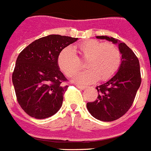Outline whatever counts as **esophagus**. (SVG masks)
Here are the masks:
<instances>
[{
  "label": "esophagus",
  "instance_id": "esophagus-1",
  "mask_svg": "<svg viewBox=\"0 0 151 151\" xmlns=\"http://www.w3.org/2000/svg\"><path fill=\"white\" fill-rule=\"evenodd\" d=\"M76 87L80 89V90H84L86 88V86H79V85H76Z\"/></svg>",
  "mask_w": 151,
  "mask_h": 151
}]
</instances>
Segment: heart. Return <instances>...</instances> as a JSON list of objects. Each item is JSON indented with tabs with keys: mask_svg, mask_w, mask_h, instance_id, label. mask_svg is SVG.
<instances>
[{
	"mask_svg": "<svg viewBox=\"0 0 151 151\" xmlns=\"http://www.w3.org/2000/svg\"><path fill=\"white\" fill-rule=\"evenodd\" d=\"M75 51L78 52L82 59H86L85 67L87 69L78 72L72 78V81L79 84L92 83L98 79L106 81L115 75L121 65L122 55L116 45L89 40L75 46L73 50L65 47L59 53V68L68 76L81 68V62Z\"/></svg>",
	"mask_w": 151,
	"mask_h": 151,
	"instance_id": "b5f03b06",
	"label": "heart"
}]
</instances>
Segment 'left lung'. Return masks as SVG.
Masks as SVG:
<instances>
[{"label":"left lung","mask_w":151,"mask_h":151,"mask_svg":"<svg viewBox=\"0 0 151 151\" xmlns=\"http://www.w3.org/2000/svg\"><path fill=\"white\" fill-rule=\"evenodd\" d=\"M96 38L118 44L122 62L114 76L96 86L97 99L93 102H88L86 108L95 119L103 122L114 121L129 111L140 86L139 62L125 43L108 36H97Z\"/></svg>","instance_id":"left-lung-1"}]
</instances>
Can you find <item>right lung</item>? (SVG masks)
Here are the masks:
<instances>
[{"mask_svg": "<svg viewBox=\"0 0 151 151\" xmlns=\"http://www.w3.org/2000/svg\"><path fill=\"white\" fill-rule=\"evenodd\" d=\"M78 38L49 35L27 46L17 58L12 83L19 105L29 116H52L62 105L68 88L58 64L59 53Z\"/></svg>", "mask_w": 151, "mask_h": 151, "instance_id": "1", "label": "right lung"}]
</instances>
